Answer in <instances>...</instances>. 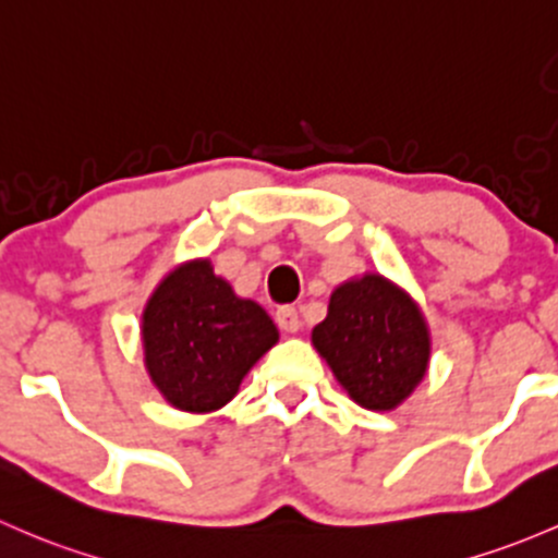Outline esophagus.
I'll return each mask as SVG.
<instances>
[{
    "label": "esophagus",
    "mask_w": 558,
    "mask_h": 558,
    "mask_svg": "<svg viewBox=\"0 0 558 558\" xmlns=\"http://www.w3.org/2000/svg\"><path fill=\"white\" fill-rule=\"evenodd\" d=\"M275 320H278V326L283 328L286 333H296L299 328H302V318H299V310L294 304H286V307L278 310V315H275Z\"/></svg>",
    "instance_id": "34e87169"
}]
</instances>
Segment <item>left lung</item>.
<instances>
[{
	"label": "left lung",
	"instance_id": "obj_1",
	"mask_svg": "<svg viewBox=\"0 0 558 558\" xmlns=\"http://www.w3.org/2000/svg\"><path fill=\"white\" fill-rule=\"evenodd\" d=\"M430 344L420 304L379 272L339 283L313 328V348L368 412H392L412 396L427 374Z\"/></svg>",
	"mask_w": 558,
	"mask_h": 558
}]
</instances>
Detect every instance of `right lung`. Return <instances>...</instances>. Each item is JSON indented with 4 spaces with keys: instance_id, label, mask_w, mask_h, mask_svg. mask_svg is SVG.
<instances>
[{
    "instance_id": "1",
    "label": "right lung",
    "mask_w": 558,
    "mask_h": 558,
    "mask_svg": "<svg viewBox=\"0 0 558 558\" xmlns=\"http://www.w3.org/2000/svg\"><path fill=\"white\" fill-rule=\"evenodd\" d=\"M278 339L262 304L234 294L210 259L173 267L141 313L146 374L173 409L190 414L227 407Z\"/></svg>"
}]
</instances>
